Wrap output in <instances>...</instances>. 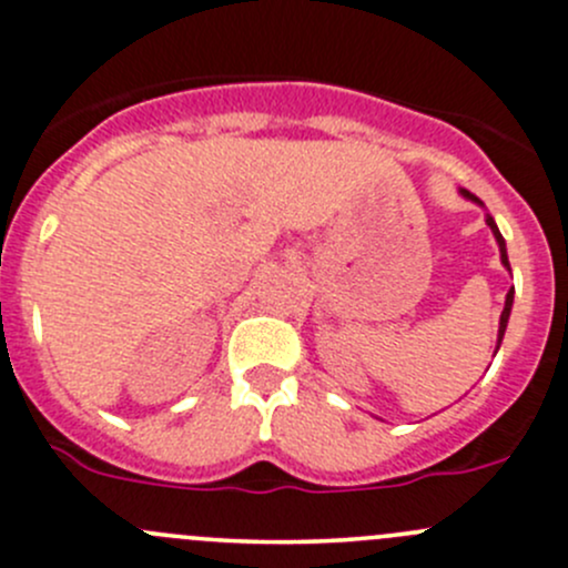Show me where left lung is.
<instances>
[{
	"instance_id": "1",
	"label": "left lung",
	"mask_w": 568,
	"mask_h": 568,
	"mask_svg": "<svg viewBox=\"0 0 568 568\" xmlns=\"http://www.w3.org/2000/svg\"><path fill=\"white\" fill-rule=\"evenodd\" d=\"M458 193H462V195H464V199H467V201H473V204H477V206H483V201H480V199H477V195H473V193H469V190H458ZM486 226H488V229H491L494 240H497V245H499V262H503V267H505V271H510V262H508V251H505V240H503V234H499L497 223H494V217H491V215H488V212H486ZM510 306H514V286H510V290H508V295H505V308H503V314H499V331H497V351H499V345H503V336H505V328H508ZM497 351H494V356H497Z\"/></svg>"
}]
</instances>
